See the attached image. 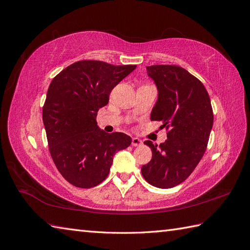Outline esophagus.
<instances>
[{
	"label": "esophagus",
	"mask_w": 250,
	"mask_h": 250,
	"mask_svg": "<svg viewBox=\"0 0 250 250\" xmlns=\"http://www.w3.org/2000/svg\"><path fill=\"white\" fill-rule=\"evenodd\" d=\"M143 144L142 140H140L139 138H132V142H131V145L133 147H138V146H141Z\"/></svg>",
	"instance_id": "obj_1"
}]
</instances>
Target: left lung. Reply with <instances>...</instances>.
<instances>
[{
	"label": "left lung",
	"instance_id": "left-lung-1",
	"mask_svg": "<svg viewBox=\"0 0 250 250\" xmlns=\"http://www.w3.org/2000/svg\"><path fill=\"white\" fill-rule=\"evenodd\" d=\"M158 97L151 121H160L167 140L160 146L145 141L152 160L142 167L144 178L156 188H168L185 181L207 150L214 115L208 90L184 67L171 64L147 66Z\"/></svg>",
	"mask_w": 250,
	"mask_h": 250
}]
</instances>
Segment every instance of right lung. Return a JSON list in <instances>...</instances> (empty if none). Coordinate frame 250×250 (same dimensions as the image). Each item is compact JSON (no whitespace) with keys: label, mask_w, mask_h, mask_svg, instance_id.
<instances>
[{"label":"right lung","mask_w":250,"mask_h":250,"mask_svg":"<svg viewBox=\"0 0 250 250\" xmlns=\"http://www.w3.org/2000/svg\"><path fill=\"white\" fill-rule=\"evenodd\" d=\"M135 67L80 60L52 80L42 121L52 160L71 185L89 188L101 184L108 176L113 155L130 146L129 135L101 130L96 117L108 103L112 88Z\"/></svg>","instance_id":"obj_1"}]
</instances>
